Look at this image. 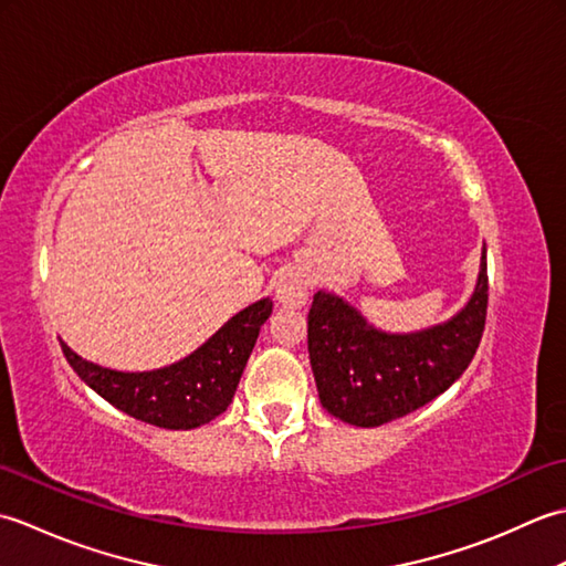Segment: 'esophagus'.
<instances>
[{"instance_id":"esophagus-1","label":"esophagus","mask_w":566,"mask_h":566,"mask_svg":"<svg viewBox=\"0 0 566 566\" xmlns=\"http://www.w3.org/2000/svg\"><path fill=\"white\" fill-rule=\"evenodd\" d=\"M308 296V282L304 280L302 272L290 270L280 276V282H276V302L282 306H290V308H298Z\"/></svg>"}]
</instances>
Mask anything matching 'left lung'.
<instances>
[{
    "instance_id": "8db88e82",
    "label": "left lung",
    "mask_w": 566,
    "mask_h": 566,
    "mask_svg": "<svg viewBox=\"0 0 566 566\" xmlns=\"http://www.w3.org/2000/svg\"><path fill=\"white\" fill-rule=\"evenodd\" d=\"M486 306V250L469 304L444 326L423 333H379L343 298L314 294L308 359L323 408L345 423L375 428L426 406L472 363L484 335Z\"/></svg>"
}]
</instances>
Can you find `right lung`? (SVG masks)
Instances as JSON below:
<instances>
[{"mask_svg":"<svg viewBox=\"0 0 566 566\" xmlns=\"http://www.w3.org/2000/svg\"><path fill=\"white\" fill-rule=\"evenodd\" d=\"M270 314L272 302L262 298L235 314L195 355L172 367L143 375L104 369L72 353L65 343H60V347L77 377L112 406L143 423L189 430L209 423L233 401L260 326Z\"/></svg>","mask_w":566,"mask_h":566,"instance_id":"right-lung-1","label":"right lung"}]
</instances>
